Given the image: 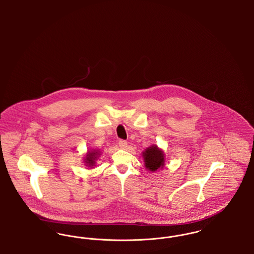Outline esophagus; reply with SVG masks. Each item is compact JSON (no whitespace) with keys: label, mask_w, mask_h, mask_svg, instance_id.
<instances>
[{"label":"esophagus","mask_w":254,"mask_h":254,"mask_svg":"<svg viewBox=\"0 0 254 254\" xmlns=\"http://www.w3.org/2000/svg\"><path fill=\"white\" fill-rule=\"evenodd\" d=\"M118 144H119V146L121 147V148H126L127 147V141L126 140H119V142H118Z\"/></svg>","instance_id":"esophagus-1"}]
</instances>
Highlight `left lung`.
<instances>
[{
  "label": "left lung",
  "mask_w": 254,
  "mask_h": 254,
  "mask_svg": "<svg viewBox=\"0 0 254 254\" xmlns=\"http://www.w3.org/2000/svg\"><path fill=\"white\" fill-rule=\"evenodd\" d=\"M144 159L145 167L151 171H156L164 166V155L157 146L146 148L144 152Z\"/></svg>",
  "instance_id": "left-lung-1"
}]
</instances>
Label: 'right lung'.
Here are the masks:
<instances>
[{
    "label": "right lung",
    "mask_w": 254,
    "mask_h": 254,
    "mask_svg": "<svg viewBox=\"0 0 254 254\" xmlns=\"http://www.w3.org/2000/svg\"><path fill=\"white\" fill-rule=\"evenodd\" d=\"M97 152H92V153H89L87 156H86V163L90 166V165H93L94 164V160L96 159Z\"/></svg>",
    "instance_id": "add662e5"
}]
</instances>
